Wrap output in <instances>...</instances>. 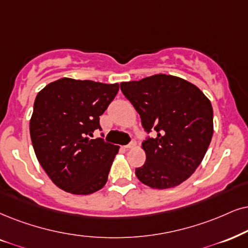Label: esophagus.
Returning a JSON list of instances; mask_svg holds the SVG:
<instances>
[{"label": "esophagus", "mask_w": 248, "mask_h": 248, "mask_svg": "<svg viewBox=\"0 0 248 248\" xmlns=\"http://www.w3.org/2000/svg\"><path fill=\"white\" fill-rule=\"evenodd\" d=\"M135 146H136V140H135V139H131L130 142L128 143L124 147H126V149H133Z\"/></svg>", "instance_id": "obj_1"}]
</instances>
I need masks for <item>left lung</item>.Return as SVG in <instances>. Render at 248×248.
<instances>
[{"label": "left lung", "mask_w": 248, "mask_h": 248, "mask_svg": "<svg viewBox=\"0 0 248 248\" xmlns=\"http://www.w3.org/2000/svg\"><path fill=\"white\" fill-rule=\"evenodd\" d=\"M139 112L147 136L142 143L146 161L135 174L153 189H168L187 180L202 161L213 136V108L194 84L155 74L120 83Z\"/></svg>", "instance_id": "obj_1"}]
</instances>
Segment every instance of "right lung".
I'll return each instance as SVG.
<instances>
[{"mask_svg": "<svg viewBox=\"0 0 248 248\" xmlns=\"http://www.w3.org/2000/svg\"><path fill=\"white\" fill-rule=\"evenodd\" d=\"M118 92V83L62 78L37 93L31 140L40 165L62 190L90 194L105 186L119 146L89 137L102 130L99 117Z\"/></svg>", "mask_w": 248, "mask_h": 248, "instance_id": "right-lung-1", "label": "right lung"}]
</instances>
